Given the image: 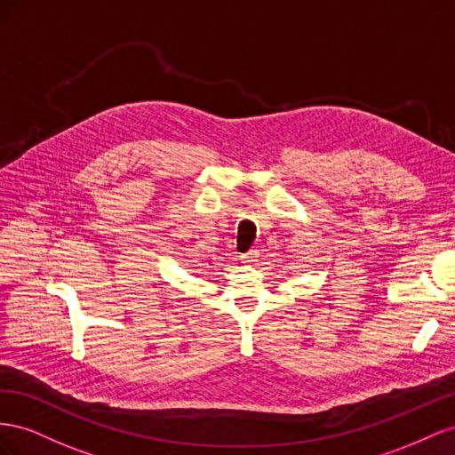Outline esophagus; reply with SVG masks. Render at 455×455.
Segmentation results:
<instances>
[{
  "label": "esophagus",
  "mask_w": 455,
  "mask_h": 455,
  "mask_svg": "<svg viewBox=\"0 0 455 455\" xmlns=\"http://www.w3.org/2000/svg\"><path fill=\"white\" fill-rule=\"evenodd\" d=\"M257 257H259V251H257V250H250L248 253L242 255V261H243V263H255Z\"/></svg>",
  "instance_id": "obj_1"
}]
</instances>
